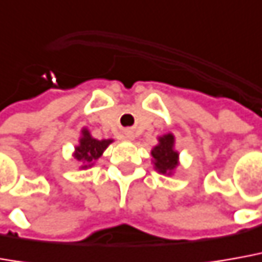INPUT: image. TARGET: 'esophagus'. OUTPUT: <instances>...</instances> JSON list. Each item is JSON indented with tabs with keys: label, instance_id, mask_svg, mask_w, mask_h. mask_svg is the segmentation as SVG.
Here are the masks:
<instances>
[{
	"label": "esophagus",
	"instance_id": "1",
	"mask_svg": "<svg viewBox=\"0 0 262 262\" xmlns=\"http://www.w3.org/2000/svg\"><path fill=\"white\" fill-rule=\"evenodd\" d=\"M127 138H129V139H132V135H127Z\"/></svg>",
	"mask_w": 262,
	"mask_h": 262
}]
</instances>
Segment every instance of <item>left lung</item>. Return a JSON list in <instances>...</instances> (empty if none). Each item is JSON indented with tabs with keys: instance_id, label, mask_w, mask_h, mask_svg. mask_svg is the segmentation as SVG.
<instances>
[{
	"instance_id": "left-lung-1",
	"label": "left lung",
	"mask_w": 262,
	"mask_h": 262,
	"mask_svg": "<svg viewBox=\"0 0 262 262\" xmlns=\"http://www.w3.org/2000/svg\"><path fill=\"white\" fill-rule=\"evenodd\" d=\"M152 156L156 170L170 175V172L178 166V154L173 150V136L170 133L159 139V145L154 147Z\"/></svg>"
}]
</instances>
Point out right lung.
Returning <instances> with one entry per match:
<instances>
[{
  "label": "right lung",
  "mask_w": 262,
  "mask_h": 262,
  "mask_svg": "<svg viewBox=\"0 0 262 262\" xmlns=\"http://www.w3.org/2000/svg\"><path fill=\"white\" fill-rule=\"evenodd\" d=\"M112 143V140H97L90 136L87 130H83V138L80 139V145L76 147V159L84 163L83 168L90 166V163L99 159L103 150Z\"/></svg>",
  "instance_id": "add662e5"
}]
</instances>
